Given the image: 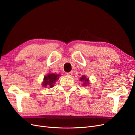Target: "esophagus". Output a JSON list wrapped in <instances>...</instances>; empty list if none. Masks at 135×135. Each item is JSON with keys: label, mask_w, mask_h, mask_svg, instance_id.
Listing matches in <instances>:
<instances>
[{"label": "esophagus", "mask_w": 135, "mask_h": 135, "mask_svg": "<svg viewBox=\"0 0 135 135\" xmlns=\"http://www.w3.org/2000/svg\"><path fill=\"white\" fill-rule=\"evenodd\" d=\"M66 74L67 75H69V76H71L73 75V72L70 71V72H69V73H66Z\"/></svg>", "instance_id": "1"}]
</instances>
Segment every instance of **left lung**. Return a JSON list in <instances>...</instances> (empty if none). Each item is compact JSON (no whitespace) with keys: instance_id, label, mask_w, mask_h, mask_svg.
Returning <instances> with one entry per match:
<instances>
[{"instance_id":"8db88e82","label":"left lung","mask_w":135,"mask_h":135,"mask_svg":"<svg viewBox=\"0 0 135 135\" xmlns=\"http://www.w3.org/2000/svg\"><path fill=\"white\" fill-rule=\"evenodd\" d=\"M80 80L81 81H84V83L83 84V85H84V86L85 85H86L87 84H88V79L86 78V77H85V76H81Z\"/></svg>"}]
</instances>
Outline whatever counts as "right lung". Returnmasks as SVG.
<instances>
[{
    "instance_id": "add662e5",
    "label": "right lung",
    "mask_w": 135,
    "mask_h": 135,
    "mask_svg": "<svg viewBox=\"0 0 135 135\" xmlns=\"http://www.w3.org/2000/svg\"><path fill=\"white\" fill-rule=\"evenodd\" d=\"M60 75L55 74H49L47 76H44V81L43 83V85L44 87L48 86L50 88L54 87V84L59 78Z\"/></svg>"
}]
</instances>
